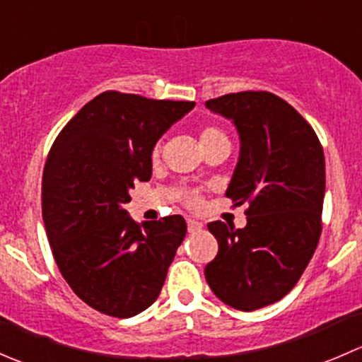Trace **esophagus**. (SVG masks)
<instances>
[{"instance_id":"34e87169","label":"esophagus","mask_w":362,"mask_h":362,"mask_svg":"<svg viewBox=\"0 0 362 362\" xmlns=\"http://www.w3.org/2000/svg\"><path fill=\"white\" fill-rule=\"evenodd\" d=\"M187 229L189 233H198L203 229V222L196 221V218H187Z\"/></svg>"}]
</instances>
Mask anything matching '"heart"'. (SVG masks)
I'll list each match as a JSON object with an SVG mask.
<instances>
[{
	"label": "heart",
	"mask_w": 362,
	"mask_h": 362,
	"mask_svg": "<svg viewBox=\"0 0 362 362\" xmlns=\"http://www.w3.org/2000/svg\"><path fill=\"white\" fill-rule=\"evenodd\" d=\"M199 144H202L203 151H210V148L214 147H229V136L226 134V131L222 129L221 126H217V124H203L202 127H199ZM151 158L152 160H159L160 158V144H156L154 147H152V152H151ZM184 203L187 204V206H199V203H202V199H199V192L198 191H185L184 192Z\"/></svg>",
	"instance_id": "b5f03b06"
}]
</instances>
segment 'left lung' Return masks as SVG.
<instances>
[{"label": "left lung", "mask_w": 362, "mask_h": 362, "mask_svg": "<svg viewBox=\"0 0 362 362\" xmlns=\"http://www.w3.org/2000/svg\"><path fill=\"white\" fill-rule=\"evenodd\" d=\"M242 140L226 196L247 204V226L208 224L218 252L204 276L221 301L242 312L280 301L301 279L322 233L324 151L313 127L286 100L243 90L206 101Z\"/></svg>", "instance_id": "1"}]
</instances>
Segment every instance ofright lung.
Returning a JSON list of instances; mask_svg holds the SVG:
<instances>
[{
	"label": "right lung",
	"mask_w": 362,
	"mask_h": 362,
	"mask_svg": "<svg viewBox=\"0 0 362 362\" xmlns=\"http://www.w3.org/2000/svg\"><path fill=\"white\" fill-rule=\"evenodd\" d=\"M192 101L107 90L63 127L43 168L42 214L50 249L73 293L127 319L158 299L184 242L182 215L140 226L124 204L152 177L151 152Z\"/></svg>",
	"instance_id": "right-lung-1"
}]
</instances>
